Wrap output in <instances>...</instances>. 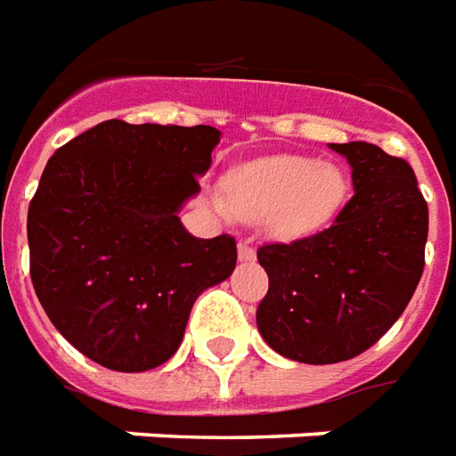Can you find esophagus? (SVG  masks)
<instances>
[{
  "mask_svg": "<svg viewBox=\"0 0 456 456\" xmlns=\"http://www.w3.org/2000/svg\"><path fill=\"white\" fill-rule=\"evenodd\" d=\"M238 257H240V260H245V263H248V260H253L255 257L253 245L248 243V240H240V245H238Z\"/></svg>",
  "mask_w": 456,
  "mask_h": 456,
  "instance_id": "esophagus-1",
  "label": "esophagus"
}]
</instances>
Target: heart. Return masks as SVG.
Listing matches in <instances>:
<instances>
[{"label": "heart", "mask_w": 456, "mask_h": 456, "mask_svg": "<svg viewBox=\"0 0 456 456\" xmlns=\"http://www.w3.org/2000/svg\"><path fill=\"white\" fill-rule=\"evenodd\" d=\"M344 171L312 157H277L248 164L228 179V206L245 218H273L280 238L322 228L346 199Z\"/></svg>", "instance_id": "b5f03b06"}]
</instances>
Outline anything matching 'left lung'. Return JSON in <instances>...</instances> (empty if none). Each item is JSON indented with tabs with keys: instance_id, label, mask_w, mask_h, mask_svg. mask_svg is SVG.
<instances>
[{
	"instance_id": "left-lung-1",
	"label": "left lung",
	"mask_w": 456,
	"mask_h": 456,
	"mask_svg": "<svg viewBox=\"0 0 456 456\" xmlns=\"http://www.w3.org/2000/svg\"><path fill=\"white\" fill-rule=\"evenodd\" d=\"M354 167V196L322 233L265 243L270 287L257 329L299 363L363 354L398 322L425 270L429 213L415 171L368 142L331 144Z\"/></svg>"
}]
</instances>
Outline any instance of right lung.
Here are the masks:
<instances>
[{
    "label": "right lung",
    "mask_w": 456,
    "mask_h": 456,
    "mask_svg": "<svg viewBox=\"0 0 456 456\" xmlns=\"http://www.w3.org/2000/svg\"><path fill=\"white\" fill-rule=\"evenodd\" d=\"M218 137L105 119L48 159L28 203L31 282L51 324L100 366H161L196 297L233 273V235L193 238L176 216Z\"/></svg>",
    "instance_id": "obj_1"
}]
</instances>
